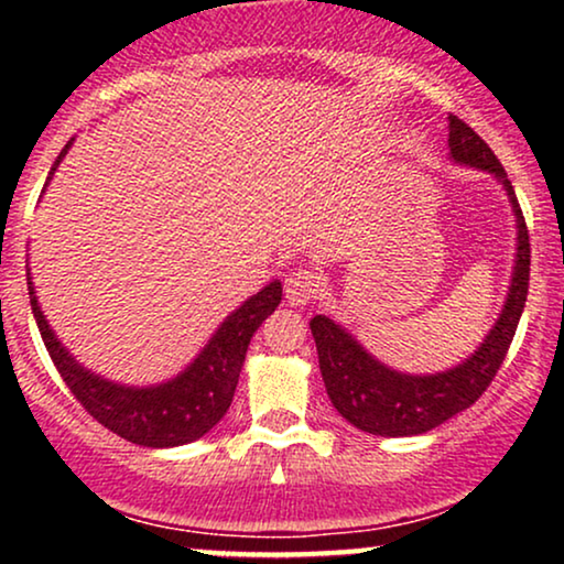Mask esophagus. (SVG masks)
<instances>
[{"instance_id": "esophagus-1", "label": "esophagus", "mask_w": 564, "mask_h": 564, "mask_svg": "<svg viewBox=\"0 0 564 564\" xmlns=\"http://www.w3.org/2000/svg\"><path fill=\"white\" fill-rule=\"evenodd\" d=\"M283 291H286L289 304H310L321 291V275L307 268L294 270V273H289L286 281H283Z\"/></svg>"}]
</instances>
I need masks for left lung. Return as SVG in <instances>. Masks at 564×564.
Listing matches in <instances>:
<instances>
[{
	"label": "left lung",
	"mask_w": 564,
	"mask_h": 564,
	"mask_svg": "<svg viewBox=\"0 0 564 564\" xmlns=\"http://www.w3.org/2000/svg\"><path fill=\"white\" fill-rule=\"evenodd\" d=\"M448 159L453 164L488 172L507 193L517 228L514 268H511L507 300L480 347L462 364L435 373H408L381 364L339 321H334L332 315H315L310 321V332L318 347L321 377L328 400L341 413V419L368 435H424L456 413L467 411L494 381L525 310L530 281L528 228L501 161L494 156L488 142L456 116H448Z\"/></svg>",
	"instance_id": "8db88e82"
}]
</instances>
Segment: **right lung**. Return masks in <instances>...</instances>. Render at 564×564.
<instances>
[{
  "instance_id": "obj_1",
  "label": "right lung",
  "mask_w": 564,
  "mask_h": 564,
  "mask_svg": "<svg viewBox=\"0 0 564 564\" xmlns=\"http://www.w3.org/2000/svg\"><path fill=\"white\" fill-rule=\"evenodd\" d=\"M70 145H74V138L55 159L44 191ZM25 281H29V300L39 334H42L44 347L68 390L87 408L89 416H95L119 437L134 445H145V448H177V445L193 443L215 430L232 403L251 336L268 315L275 313L283 296L281 281H270L219 323L217 332L209 336V341L198 349L196 358L183 371L174 373L172 379L156 381V384H124V381H113L79 364L70 349L57 339L47 315L42 313V304H39L29 260H25Z\"/></svg>"
}]
</instances>
